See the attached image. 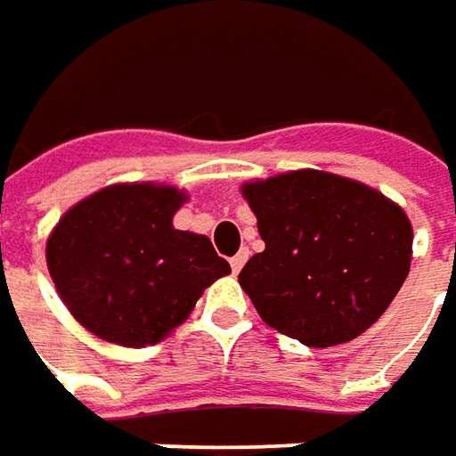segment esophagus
Segmentation results:
<instances>
[{
    "label": "esophagus",
    "mask_w": 456,
    "mask_h": 456,
    "mask_svg": "<svg viewBox=\"0 0 456 456\" xmlns=\"http://www.w3.org/2000/svg\"><path fill=\"white\" fill-rule=\"evenodd\" d=\"M246 261H248V251H246V248H243V251H238V254L233 256V258H231V269H233V273L240 272V269H243V264H246Z\"/></svg>",
    "instance_id": "34e87169"
}]
</instances>
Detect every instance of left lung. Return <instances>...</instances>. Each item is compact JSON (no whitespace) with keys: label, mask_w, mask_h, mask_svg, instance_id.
<instances>
[{"label":"left lung","mask_w":456,"mask_h":456,"mask_svg":"<svg viewBox=\"0 0 456 456\" xmlns=\"http://www.w3.org/2000/svg\"><path fill=\"white\" fill-rule=\"evenodd\" d=\"M266 248L238 273L261 320L309 347L355 340L411 266V223L380 192L302 169L243 184Z\"/></svg>","instance_id":"8db88e82"}]
</instances>
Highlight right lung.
<instances>
[{"mask_svg":"<svg viewBox=\"0 0 456 456\" xmlns=\"http://www.w3.org/2000/svg\"><path fill=\"white\" fill-rule=\"evenodd\" d=\"M184 195L114 184L70 208L47 240L65 306L101 340L144 347L187 320L205 287L231 273L208 236L175 231Z\"/></svg>","mask_w":456,"mask_h":456,"instance_id":"obj_1","label":"right lung"}]
</instances>
